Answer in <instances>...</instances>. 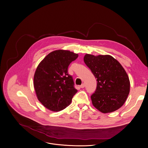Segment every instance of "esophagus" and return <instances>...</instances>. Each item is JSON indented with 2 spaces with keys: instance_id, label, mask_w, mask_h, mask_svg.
<instances>
[{
  "instance_id": "34e87169",
  "label": "esophagus",
  "mask_w": 148,
  "mask_h": 148,
  "mask_svg": "<svg viewBox=\"0 0 148 148\" xmlns=\"http://www.w3.org/2000/svg\"><path fill=\"white\" fill-rule=\"evenodd\" d=\"M84 87H85L84 83H82V84L80 86V87H81V88H84Z\"/></svg>"
}]
</instances>
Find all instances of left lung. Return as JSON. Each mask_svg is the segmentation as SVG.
Listing matches in <instances>:
<instances>
[{
    "label": "left lung",
    "instance_id": "1",
    "mask_svg": "<svg viewBox=\"0 0 148 148\" xmlns=\"http://www.w3.org/2000/svg\"><path fill=\"white\" fill-rule=\"evenodd\" d=\"M84 62L97 79L95 92L91 96L93 106L102 113L119 109L130 91V81L121 65L110 55L86 54Z\"/></svg>",
    "mask_w": 148,
    "mask_h": 148
}]
</instances>
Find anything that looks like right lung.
Segmentation results:
<instances>
[{
    "instance_id": "add662e5",
    "label": "right lung",
    "mask_w": 148,
    "mask_h": 148,
    "mask_svg": "<svg viewBox=\"0 0 148 148\" xmlns=\"http://www.w3.org/2000/svg\"><path fill=\"white\" fill-rule=\"evenodd\" d=\"M78 57V54L69 50H54L41 61L36 70L33 85L37 97L51 111L65 109L78 91L67 72L70 64Z\"/></svg>"
}]
</instances>
